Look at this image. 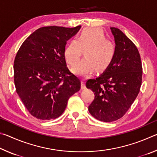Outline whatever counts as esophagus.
I'll return each instance as SVG.
<instances>
[{
  "instance_id": "34e87169",
  "label": "esophagus",
  "mask_w": 157,
  "mask_h": 157,
  "mask_svg": "<svg viewBox=\"0 0 157 157\" xmlns=\"http://www.w3.org/2000/svg\"><path fill=\"white\" fill-rule=\"evenodd\" d=\"M81 89H86V85H85V81L82 80L81 82Z\"/></svg>"
}]
</instances>
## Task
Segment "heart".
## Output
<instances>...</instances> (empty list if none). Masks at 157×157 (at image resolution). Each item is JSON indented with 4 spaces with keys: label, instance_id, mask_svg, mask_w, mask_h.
<instances>
[{
    "label": "heart",
    "instance_id": "obj_1",
    "mask_svg": "<svg viewBox=\"0 0 157 157\" xmlns=\"http://www.w3.org/2000/svg\"><path fill=\"white\" fill-rule=\"evenodd\" d=\"M85 50L84 59L72 68L73 73L78 75H88L96 70L103 72L116 55V47L113 42L106 38L102 30L98 28H85L77 39L71 40L64 51L65 59L71 66L78 62Z\"/></svg>",
    "mask_w": 157,
    "mask_h": 157
}]
</instances>
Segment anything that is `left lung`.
<instances>
[{"label":"left lung","mask_w":157,"mask_h":157,"mask_svg":"<svg viewBox=\"0 0 157 157\" xmlns=\"http://www.w3.org/2000/svg\"><path fill=\"white\" fill-rule=\"evenodd\" d=\"M116 44V55L107 69L86 83L95 93L89 106L92 116L102 122L123 117L139 94L142 82V63L136 46L118 28H110Z\"/></svg>","instance_id":"8db88e82"}]
</instances>
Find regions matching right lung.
<instances>
[{
    "mask_svg": "<svg viewBox=\"0 0 157 157\" xmlns=\"http://www.w3.org/2000/svg\"><path fill=\"white\" fill-rule=\"evenodd\" d=\"M80 28H39L25 39L16 55V90L28 111L36 118H58L69 98L80 89V80L69 71L64 56L66 41Z\"/></svg>",
    "mask_w": 157,
    "mask_h": 157,
    "instance_id": "add662e5",
    "label": "right lung"
}]
</instances>
